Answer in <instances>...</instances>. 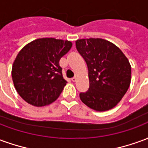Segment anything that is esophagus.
Returning a JSON list of instances; mask_svg holds the SVG:
<instances>
[{
	"mask_svg": "<svg viewBox=\"0 0 148 148\" xmlns=\"http://www.w3.org/2000/svg\"><path fill=\"white\" fill-rule=\"evenodd\" d=\"M77 75H75L74 77H72V78H71L72 82H76V81H77Z\"/></svg>",
	"mask_w": 148,
	"mask_h": 148,
	"instance_id": "34e87169",
	"label": "esophagus"
}]
</instances>
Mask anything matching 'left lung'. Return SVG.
Wrapping results in <instances>:
<instances>
[{
    "label": "left lung",
    "mask_w": 148,
    "mask_h": 148,
    "mask_svg": "<svg viewBox=\"0 0 148 148\" xmlns=\"http://www.w3.org/2000/svg\"><path fill=\"white\" fill-rule=\"evenodd\" d=\"M75 43L89 71L90 88L79 94L81 101L95 111L114 108L130 86L128 59L121 49L106 39H82Z\"/></svg>",
    "instance_id": "8db88e82"
}]
</instances>
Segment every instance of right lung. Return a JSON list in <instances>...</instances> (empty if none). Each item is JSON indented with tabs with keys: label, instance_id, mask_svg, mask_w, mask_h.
Instances as JSON below:
<instances>
[{
	"label": "right lung",
	"instance_id": "obj_1",
	"mask_svg": "<svg viewBox=\"0 0 148 148\" xmlns=\"http://www.w3.org/2000/svg\"><path fill=\"white\" fill-rule=\"evenodd\" d=\"M71 47L68 40L41 38L21 49L12 65V77L17 93L26 102L40 107L57 100L67 82L59 60Z\"/></svg>",
	"mask_w": 148,
	"mask_h": 148
}]
</instances>
